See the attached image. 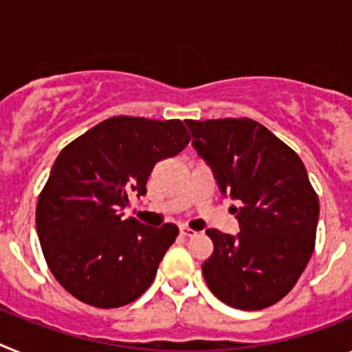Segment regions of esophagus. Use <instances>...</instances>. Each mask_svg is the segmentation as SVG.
Listing matches in <instances>:
<instances>
[{"label": "esophagus", "mask_w": 352, "mask_h": 352, "mask_svg": "<svg viewBox=\"0 0 352 352\" xmlns=\"http://www.w3.org/2000/svg\"><path fill=\"white\" fill-rule=\"evenodd\" d=\"M179 234H182L183 238H192V236H195L197 232L192 231V229H188V227H179Z\"/></svg>", "instance_id": "34e87169"}]
</instances>
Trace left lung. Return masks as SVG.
Segmentation results:
<instances>
[{
  "instance_id": "8db88e82",
  "label": "left lung",
  "mask_w": 352,
  "mask_h": 352,
  "mask_svg": "<svg viewBox=\"0 0 352 352\" xmlns=\"http://www.w3.org/2000/svg\"><path fill=\"white\" fill-rule=\"evenodd\" d=\"M232 211L238 234L208 229L213 254L203 275L232 309L261 310L294 287L312 257L319 199L303 162L254 120L185 121Z\"/></svg>"
}]
</instances>
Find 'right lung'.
I'll return each mask as SVG.
<instances>
[{
  "instance_id": "right-lung-1",
  "label": "right lung",
  "mask_w": 352,
  "mask_h": 352,
  "mask_svg": "<svg viewBox=\"0 0 352 352\" xmlns=\"http://www.w3.org/2000/svg\"><path fill=\"white\" fill-rule=\"evenodd\" d=\"M190 141L179 120L116 116L58 155L36 204L49 270L72 296L98 309L138 300L151 285L178 227L123 219L130 194H146L155 164Z\"/></svg>"
}]
</instances>
